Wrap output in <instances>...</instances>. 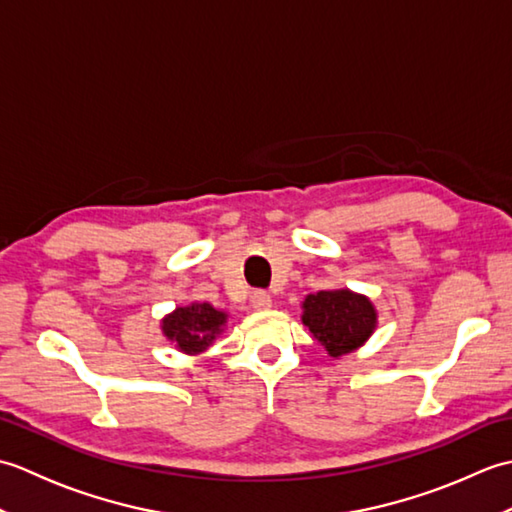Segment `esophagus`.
I'll list each match as a JSON object with an SVG mask.
<instances>
[{
	"label": "esophagus",
	"mask_w": 512,
	"mask_h": 512,
	"mask_svg": "<svg viewBox=\"0 0 512 512\" xmlns=\"http://www.w3.org/2000/svg\"><path fill=\"white\" fill-rule=\"evenodd\" d=\"M250 301H253V308H257V310H268L270 306H273V297H270L266 290H255Z\"/></svg>",
	"instance_id": "34e87169"
}]
</instances>
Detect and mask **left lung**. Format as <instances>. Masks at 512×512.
I'll return each instance as SVG.
<instances>
[{"mask_svg":"<svg viewBox=\"0 0 512 512\" xmlns=\"http://www.w3.org/2000/svg\"><path fill=\"white\" fill-rule=\"evenodd\" d=\"M303 323L330 356H341L372 334L376 310L350 290H321L303 301Z\"/></svg>","mask_w":512,"mask_h":512,"instance_id":"left-lung-1","label":"left lung"}]
</instances>
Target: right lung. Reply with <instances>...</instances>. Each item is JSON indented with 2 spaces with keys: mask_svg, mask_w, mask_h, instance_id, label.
<instances>
[{
  "mask_svg": "<svg viewBox=\"0 0 512 512\" xmlns=\"http://www.w3.org/2000/svg\"><path fill=\"white\" fill-rule=\"evenodd\" d=\"M226 314L215 310L209 303H191L187 308H178L162 321V332L169 341H176L182 352L198 354L211 345L222 332Z\"/></svg>",
  "mask_w": 512,
  "mask_h": 512,
  "instance_id": "add662e5",
  "label": "right lung"
}]
</instances>
